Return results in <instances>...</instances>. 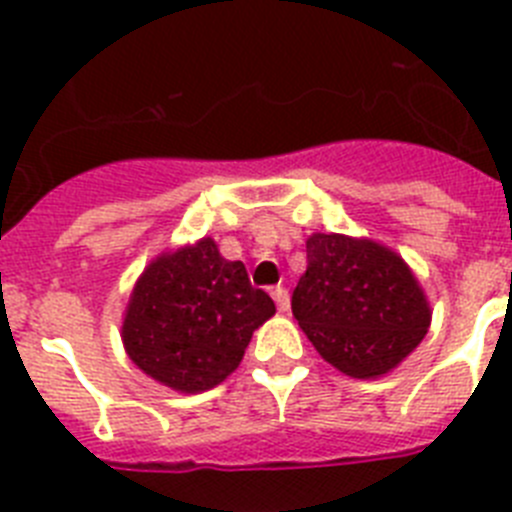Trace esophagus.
Masks as SVG:
<instances>
[{"mask_svg":"<svg viewBox=\"0 0 512 512\" xmlns=\"http://www.w3.org/2000/svg\"><path fill=\"white\" fill-rule=\"evenodd\" d=\"M273 298H275V306H278V311H288L290 308V296H288V290L283 288V285H278V288L273 290Z\"/></svg>","mask_w":512,"mask_h":512,"instance_id":"obj_1","label":"esophagus"}]
</instances>
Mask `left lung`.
<instances>
[{
    "label": "left lung",
    "instance_id": "obj_1",
    "mask_svg": "<svg viewBox=\"0 0 512 512\" xmlns=\"http://www.w3.org/2000/svg\"><path fill=\"white\" fill-rule=\"evenodd\" d=\"M293 290V316L316 352L352 377L393 370L431 324L426 296L403 260L370 239L313 234Z\"/></svg>",
    "mask_w": 512,
    "mask_h": 512
}]
</instances>
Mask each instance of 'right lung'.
Returning <instances> with one entry per match:
<instances>
[{"instance_id": "obj_1", "label": "right lung", "mask_w": 512, "mask_h": 512, "mask_svg": "<svg viewBox=\"0 0 512 512\" xmlns=\"http://www.w3.org/2000/svg\"><path fill=\"white\" fill-rule=\"evenodd\" d=\"M275 313L242 262L219 255L214 239L163 255L132 290L122 339L145 375L181 393H201L232 375L252 331Z\"/></svg>"}]
</instances>
